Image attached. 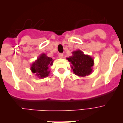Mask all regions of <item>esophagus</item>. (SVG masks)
Returning a JSON list of instances; mask_svg holds the SVG:
<instances>
[{"mask_svg": "<svg viewBox=\"0 0 123 123\" xmlns=\"http://www.w3.org/2000/svg\"><path fill=\"white\" fill-rule=\"evenodd\" d=\"M64 55H63V54H59V57L61 58V59H62V58H63Z\"/></svg>", "mask_w": 123, "mask_h": 123, "instance_id": "1", "label": "esophagus"}]
</instances>
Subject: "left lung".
Here are the masks:
<instances>
[{"mask_svg": "<svg viewBox=\"0 0 123 123\" xmlns=\"http://www.w3.org/2000/svg\"><path fill=\"white\" fill-rule=\"evenodd\" d=\"M71 64L73 73L79 77H86L92 72L94 59L89 55H86L80 50L72 52V55L66 58Z\"/></svg>", "mask_w": 123, "mask_h": 123, "instance_id": "obj_1", "label": "left lung"}]
</instances>
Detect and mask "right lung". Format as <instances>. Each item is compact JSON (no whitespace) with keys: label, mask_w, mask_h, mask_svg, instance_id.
<instances>
[{"label":"right lung","mask_w":123,"mask_h":123,"mask_svg":"<svg viewBox=\"0 0 123 123\" xmlns=\"http://www.w3.org/2000/svg\"><path fill=\"white\" fill-rule=\"evenodd\" d=\"M54 60L49 57L45 54H41L35 61L32 62L31 66V70L39 79H43L48 77L50 73V66L53 64Z\"/></svg>","instance_id":"add662e5"}]
</instances>
